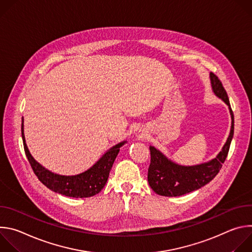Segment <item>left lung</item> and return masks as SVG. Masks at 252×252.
<instances>
[{"label": "left lung", "mask_w": 252, "mask_h": 252, "mask_svg": "<svg viewBox=\"0 0 252 252\" xmlns=\"http://www.w3.org/2000/svg\"><path fill=\"white\" fill-rule=\"evenodd\" d=\"M210 81L214 94L228 106L231 115V129L222 151L212 160L193 166L178 165L167 159L155 147H150L151 164L148 181L153 190L162 196H179L204 187L217 176L225 161L234 132V117L229 99L220 80L210 73Z\"/></svg>", "instance_id": "8db88e82"}]
</instances>
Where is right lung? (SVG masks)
I'll list each match as a JSON object with an SVG mask.
<instances>
[{"label": "right lung", "mask_w": 252, "mask_h": 252, "mask_svg": "<svg viewBox=\"0 0 252 252\" xmlns=\"http://www.w3.org/2000/svg\"><path fill=\"white\" fill-rule=\"evenodd\" d=\"M22 137L24 142V150L27 158L39 181L51 190L69 197L83 198L90 197L98 193L105 186L114 161L120 152V148L126 141L118 143L107 151L96 163H94L87 171L78 175H59L43 167L31 156L26 145L24 135V124L22 123Z\"/></svg>", "instance_id": "1"}]
</instances>
